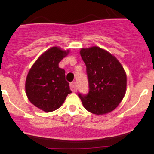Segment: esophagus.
<instances>
[{"instance_id":"1","label":"esophagus","mask_w":154,"mask_h":154,"mask_svg":"<svg viewBox=\"0 0 154 154\" xmlns=\"http://www.w3.org/2000/svg\"><path fill=\"white\" fill-rule=\"evenodd\" d=\"M70 89L73 92H76L77 91V83H76V82H72L70 83Z\"/></svg>"}]
</instances>
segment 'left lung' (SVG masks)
<instances>
[{"mask_svg": "<svg viewBox=\"0 0 154 154\" xmlns=\"http://www.w3.org/2000/svg\"><path fill=\"white\" fill-rule=\"evenodd\" d=\"M89 85L87 95L79 93L83 106L102 115L119 106L126 93L127 75L117 59L104 49L93 46L80 50Z\"/></svg>", "mask_w": 154, "mask_h": 154, "instance_id": "left-lung-1", "label": "left lung"}]
</instances>
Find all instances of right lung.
I'll use <instances>...</instances> for the list:
<instances>
[{
    "label": "right lung",
    "mask_w": 154,
    "mask_h": 154,
    "mask_svg": "<svg viewBox=\"0 0 154 154\" xmlns=\"http://www.w3.org/2000/svg\"><path fill=\"white\" fill-rule=\"evenodd\" d=\"M69 51L52 47L35 61L26 76V94L33 105L45 112L56 110L72 93L60 61Z\"/></svg>",
    "instance_id": "obj_1"
}]
</instances>
